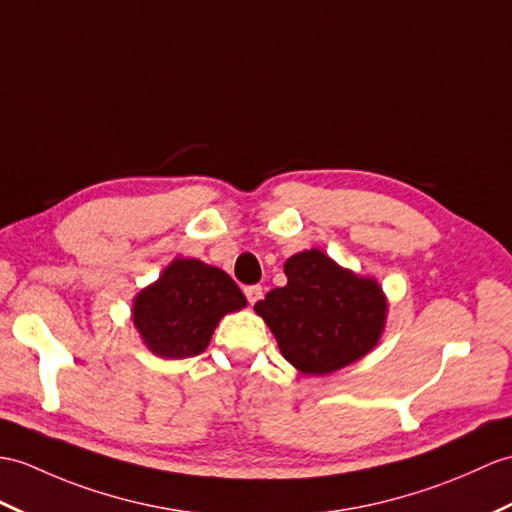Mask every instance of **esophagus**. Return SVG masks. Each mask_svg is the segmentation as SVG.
Wrapping results in <instances>:
<instances>
[{
    "instance_id": "34e87169",
    "label": "esophagus",
    "mask_w": 512,
    "mask_h": 512,
    "mask_svg": "<svg viewBox=\"0 0 512 512\" xmlns=\"http://www.w3.org/2000/svg\"><path fill=\"white\" fill-rule=\"evenodd\" d=\"M244 294H246L248 303L255 305L261 299V285H248V288H244Z\"/></svg>"
}]
</instances>
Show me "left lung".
<instances>
[{"label": "left lung", "instance_id": "left-lung-1", "mask_svg": "<svg viewBox=\"0 0 512 512\" xmlns=\"http://www.w3.org/2000/svg\"><path fill=\"white\" fill-rule=\"evenodd\" d=\"M288 283L255 303L281 355L303 375H329L371 353L386 329L388 299L375 277L342 268L320 248L292 255Z\"/></svg>", "mask_w": 512, "mask_h": 512}]
</instances>
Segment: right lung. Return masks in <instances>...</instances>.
<instances>
[{
	"instance_id": "right-lung-1",
	"label": "right lung",
	"mask_w": 512,
	"mask_h": 512,
	"mask_svg": "<svg viewBox=\"0 0 512 512\" xmlns=\"http://www.w3.org/2000/svg\"><path fill=\"white\" fill-rule=\"evenodd\" d=\"M246 307L227 272L200 259L176 257L133 299V325L148 351L163 360L202 353L220 320Z\"/></svg>"
}]
</instances>
